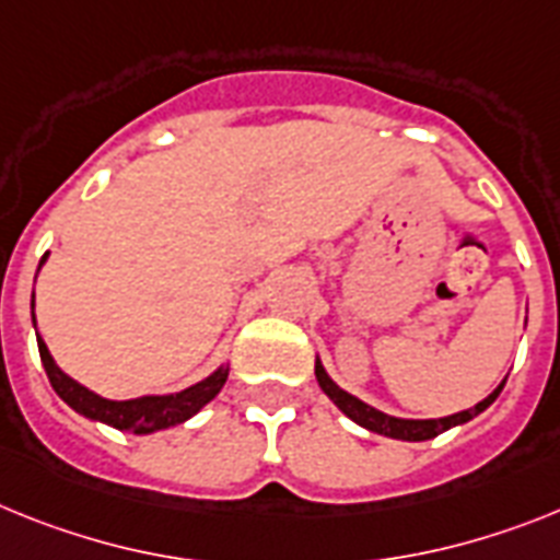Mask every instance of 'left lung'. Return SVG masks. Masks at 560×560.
<instances>
[{
  "instance_id": "left-lung-1",
  "label": "left lung",
  "mask_w": 560,
  "mask_h": 560,
  "mask_svg": "<svg viewBox=\"0 0 560 560\" xmlns=\"http://www.w3.org/2000/svg\"><path fill=\"white\" fill-rule=\"evenodd\" d=\"M316 378H318V387L327 393V398H330V401L336 404L338 410L345 412L347 418H352V421L364 427V430L378 432V435H387V439H398V441H430V439H435V435H441V432H447L450 427L467 424L469 418H476L478 412L487 410V407H490V404L498 398V393L504 389V382H501L495 389H492L490 396L483 398V401H478L476 407H469V410L455 412V416L396 418V416H387V412H382V410H375V407H370V404H364L361 398L350 396L347 389L338 387L330 375H327V370L322 368V361L318 359H316Z\"/></svg>"
}]
</instances>
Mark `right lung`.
Here are the masks:
<instances>
[{
  "label": "right lung",
  "instance_id": "right-lung-1",
  "mask_svg": "<svg viewBox=\"0 0 560 560\" xmlns=\"http://www.w3.org/2000/svg\"><path fill=\"white\" fill-rule=\"evenodd\" d=\"M45 258H48V253L42 256L39 267L45 265ZM33 327H36V316H33ZM36 341H39L42 364H45V373H48L50 387L56 389V396L62 398L68 407H73L79 416L91 418V421H102V424L116 427L121 432H136V435H150V432L156 430L185 424L187 418L196 416L205 404L213 401L219 396V389L224 387V382H228V368H219L205 382L192 384V387L182 389V393H171V396H142L130 398V401H110V398L96 396L93 389L82 387L68 373H62V370L56 368L54 355H50L48 345L42 341V336H36Z\"/></svg>",
  "mask_w": 560,
  "mask_h": 560
}]
</instances>
